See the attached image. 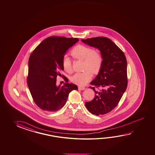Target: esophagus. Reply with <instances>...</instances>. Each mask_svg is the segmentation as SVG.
<instances>
[{
  "mask_svg": "<svg viewBox=\"0 0 155 155\" xmlns=\"http://www.w3.org/2000/svg\"><path fill=\"white\" fill-rule=\"evenodd\" d=\"M78 89H79V90H80V91H82V90H84L85 89V87H83V86H79L78 87Z\"/></svg>",
  "mask_w": 155,
  "mask_h": 155,
  "instance_id": "esophagus-1",
  "label": "esophagus"
}]
</instances>
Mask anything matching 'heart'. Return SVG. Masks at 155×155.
Wrapping results in <instances>:
<instances>
[{"label": "heart", "mask_w": 155, "mask_h": 155, "mask_svg": "<svg viewBox=\"0 0 155 155\" xmlns=\"http://www.w3.org/2000/svg\"><path fill=\"white\" fill-rule=\"evenodd\" d=\"M70 53L74 58L83 61L84 68L86 70L82 73L75 74L71 77V80L76 85H85L92 78V73L96 74L100 70L103 62L102 57L97 50L92 49L87 46L82 45L75 47ZM62 65L67 73H71V63L68 57H64Z\"/></svg>", "instance_id": "heart-1"}]
</instances>
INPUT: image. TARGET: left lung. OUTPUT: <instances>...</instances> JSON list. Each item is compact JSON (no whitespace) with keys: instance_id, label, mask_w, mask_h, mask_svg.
<instances>
[{"instance_id":"left-lung-1","label":"left lung","mask_w":155,"mask_h":155,"mask_svg":"<svg viewBox=\"0 0 155 155\" xmlns=\"http://www.w3.org/2000/svg\"><path fill=\"white\" fill-rule=\"evenodd\" d=\"M82 42L98 49L102 57V67L90 87L95 96L85 106L94 115L110 112L120 100L127 87V61L124 53L108 38L97 37L81 40Z\"/></svg>"}]
</instances>
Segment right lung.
I'll list each match as a JSON object with an SVG mask.
<instances>
[{
    "label": "right lung",
    "mask_w": 155,
    "mask_h": 155,
    "mask_svg": "<svg viewBox=\"0 0 155 155\" xmlns=\"http://www.w3.org/2000/svg\"><path fill=\"white\" fill-rule=\"evenodd\" d=\"M78 38L49 37L43 40L31 54L28 61V87L37 106L45 111L57 112L64 106L76 85L66 82L56 85L57 77L64 69L62 62L67 51Z\"/></svg>",
    "instance_id": "add662e5"
}]
</instances>
